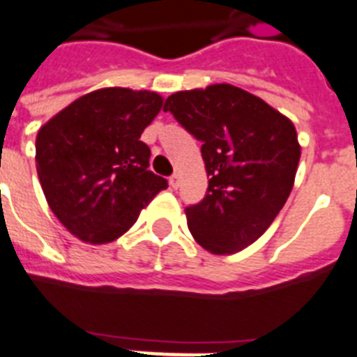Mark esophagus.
<instances>
[{"mask_svg":"<svg viewBox=\"0 0 357 357\" xmlns=\"http://www.w3.org/2000/svg\"><path fill=\"white\" fill-rule=\"evenodd\" d=\"M169 184H172L173 190H176V188H178V184H181V175H178V173H175V175L169 176Z\"/></svg>","mask_w":357,"mask_h":357,"instance_id":"34e87169","label":"esophagus"}]
</instances>
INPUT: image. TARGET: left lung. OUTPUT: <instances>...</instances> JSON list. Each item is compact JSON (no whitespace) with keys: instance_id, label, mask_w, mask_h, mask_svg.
<instances>
[{"instance_id":"left-lung-1","label":"left lung","mask_w":357,"mask_h":357,"mask_svg":"<svg viewBox=\"0 0 357 357\" xmlns=\"http://www.w3.org/2000/svg\"><path fill=\"white\" fill-rule=\"evenodd\" d=\"M164 111L202 142L206 197L188 206V228L215 255L241 252L270 228L290 195L301 146L290 119L229 84L178 91Z\"/></svg>"}]
</instances>
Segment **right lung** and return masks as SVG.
I'll return each mask as SVG.
<instances>
[{"mask_svg": "<svg viewBox=\"0 0 357 357\" xmlns=\"http://www.w3.org/2000/svg\"><path fill=\"white\" fill-rule=\"evenodd\" d=\"M153 91L105 87L61 109L36 137V169L49 208L84 243L123 235L140 211L166 190L149 172L144 129L160 113Z\"/></svg>", "mask_w": 357, "mask_h": 357, "instance_id": "obj_1", "label": "right lung"}]
</instances>
